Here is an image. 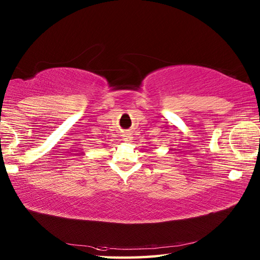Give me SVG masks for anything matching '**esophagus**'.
Wrapping results in <instances>:
<instances>
[{"mask_svg": "<svg viewBox=\"0 0 260 260\" xmlns=\"http://www.w3.org/2000/svg\"><path fill=\"white\" fill-rule=\"evenodd\" d=\"M124 141L125 142H129V141H132V139H133V136H132V133L129 131H126V132H124Z\"/></svg>", "mask_w": 260, "mask_h": 260, "instance_id": "34e87169", "label": "esophagus"}]
</instances>
